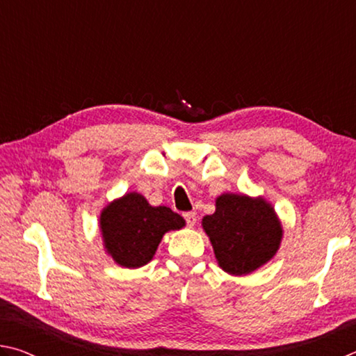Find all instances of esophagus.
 <instances>
[{
  "label": "esophagus",
  "mask_w": 356,
  "mask_h": 356,
  "mask_svg": "<svg viewBox=\"0 0 356 356\" xmlns=\"http://www.w3.org/2000/svg\"><path fill=\"white\" fill-rule=\"evenodd\" d=\"M184 218H185V221H186V225H188L190 227L195 226L196 221H197V216H196L195 212H185V213H184Z\"/></svg>",
  "instance_id": "esophagus-1"
}]
</instances>
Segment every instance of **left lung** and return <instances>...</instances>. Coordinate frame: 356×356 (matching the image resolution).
I'll use <instances>...</instances> for the list:
<instances>
[{"label":"left lung","mask_w":356,"mask_h":356,"mask_svg":"<svg viewBox=\"0 0 356 356\" xmlns=\"http://www.w3.org/2000/svg\"><path fill=\"white\" fill-rule=\"evenodd\" d=\"M220 267L231 275H248L267 264L280 248L282 227L275 209L262 197L225 193L215 213L202 218Z\"/></svg>","instance_id":"8db88e82"}]
</instances>
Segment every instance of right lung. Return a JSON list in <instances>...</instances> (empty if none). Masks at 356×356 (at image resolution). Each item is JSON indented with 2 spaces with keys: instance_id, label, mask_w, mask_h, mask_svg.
Returning <instances> with one entry per match:
<instances>
[{
  "instance_id": "right-lung-1",
  "label": "right lung",
  "mask_w": 356,
  "mask_h": 356,
  "mask_svg": "<svg viewBox=\"0 0 356 356\" xmlns=\"http://www.w3.org/2000/svg\"><path fill=\"white\" fill-rule=\"evenodd\" d=\"M185 226L170 207H152L140 193H127L113 201L100 215L104 243L114 261L127 268L146 265L168 231Z\"/></svg>"
}]
</instances>
